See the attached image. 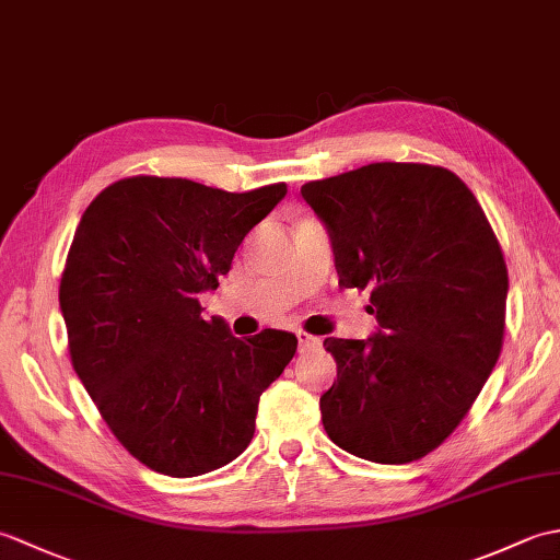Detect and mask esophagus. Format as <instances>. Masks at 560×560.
<instances>
[{
    "label": "esophagus",
    "instance_id": "1",
    "mask_svg": "<svg viewBox=\"0 0 560 560\" xmlns=\"http://www.w3.org/2000/svg\"><path fill=\"white\" fill-rule=\"evenodd\" d=\"M299 347H301V351H311V349L323 347V339L311 337V335H303V331H299Z\"/></svg>",
    "mask_w": 560,
    "mask_h": 560
}]
</instances>
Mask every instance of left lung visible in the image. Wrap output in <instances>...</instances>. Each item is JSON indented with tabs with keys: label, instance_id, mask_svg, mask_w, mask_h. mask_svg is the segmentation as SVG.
<instances>
[{
	"label": "left lung",
	"instance_id": "1",
	"mask_svg": "<svg viewBox=\"0 0 560 560\" xmlns=\"http://www.w3.org/2000/svg\"><path fill=\"white\" fill-rule=\"evenodd\" d=\"M327 229L341 289L371 287L377 331L325 339L337 380L329 440L377 464L413 462L467 416L503 347L508 269L455 173L371 163L301 187Z\"/></svg>",
	"mask_w": 560,
	"mask_h": 560
}]
</instances>
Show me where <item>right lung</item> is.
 <instances>
[{"label": "right lung", "mask_w": 560, "mask_h": 560, "mask_svg": "<svg viewBox=\"0 0 560 560\" xmlns=\"http://www.w3.org/2000/svg\"><path fill=\"white\" fill-rule=\"evenodd\" d=\"M287 185L223 192L183 177H127L83 211L59 283L71 363L115 438L149 469L199 477L255 435L261 392L299 339H237L201 317L243 237Z\"/></svg>", "instance_id": "obj_1"}]
</instances>
